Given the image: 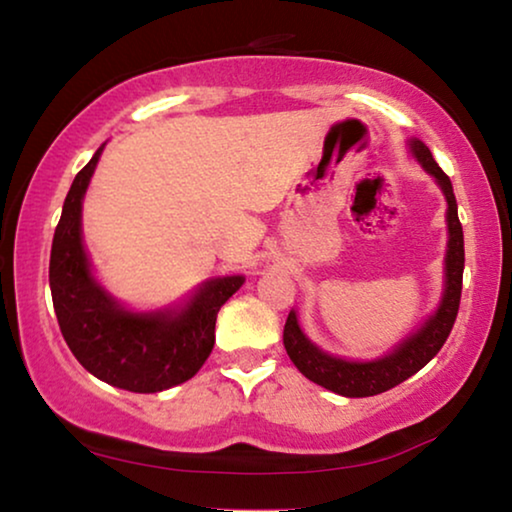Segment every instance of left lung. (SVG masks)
<instances>
[{"mask_svg": "<svg viewBox=\"0 0 512 512\" xmlns=\"http://www.w3.org/2000/svg\"><path fill=\"white\" fill-rule=\"evenodd\" d=\"M412 152L421 161L428 173H431L442 192L447 196V227H449V245H447V283H445V297L435 316L421 327L417 335L405 339L403 344L395 349L391 356L372 360V363H349V360L332 358L316 349L304 332L299 330L295 311H290L288 320H285L283 330V344L285 351L299 372L313 384L327 388V391L346 395V398H367V395L384 393L388 388L403 384L412 374H417L426 363H431L435 353L442 349L447 342L449 332H452L456 313H459L461 302V285H463V229L459 222V213H456V199L452 182L445 170L435 163L431 149H428L421 140H412Z\"/></svg>", "mask_w": 512, "mask_h": 512, "instance_id": "obj_1", "label": "left lung"}]
</instances>
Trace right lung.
I'll list each match as a JSON object with an SVG mask.
<instances>
[{
  "label": "right lung",
  "instance_id": "add662e5",
  "mask_svg": "<svg viewBox=\"0 0 512 512\" xmlns=\"http://www.w3.org/2000/svg\"><path fill=\"white\" fill-rule=\"evenodd\" d=\"M100 152L79 170L53 234L49 283L60 332L93 377L133 393H156L192 379L215 344L222 304L243 276L208 281L177 313H131L114 302L88 271L81 243V201Z\"/></svg>",
  "mask_w": 512,
  "mask_h": 512
}]
</instances>
